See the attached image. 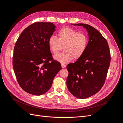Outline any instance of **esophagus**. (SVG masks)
Wrapping results in <instances>:
<instances>
[{
	"instance_id": "obj_1",
	"label": "esophagus",
	"mask_w": 123,
	"mask_h": 123,
	"mask_svg": "<svg viewBox=\"0 0 123 123\" xmlns=\"http://www.w3.org/2000/svg\"><path fill=\"white\" fill-rule=\"evenodd\" d=\"M61 67H62V68H65V67H66V65H65V64H61Z\"/></svg>"
}]
</instances>
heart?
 Here are the masks:
<instances>
[{
  "mask_svg": "<svg viewBox=\"0 0 123 123\" xmlns=\"http://www.w3.org/2000/svg\"><path fill=\"white\" fill-rule=\"evenodd\" d=\"M58 38L51 36L49 39V49L53 53L57 54L64 46V52L54 56L55 60L62 64H66L80 59L85 52L88 40L87 36L79 33L69 27H64L59 31Z\"/></svg>",
  "mask_w": 123,
  "mask_h": 123,
  "instance_id": "obj_1",
  "label": "heart"
}]
</instances>
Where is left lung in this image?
<instances>
[{"mask_svg":"<svg viewBox=\"0 0 123 123\" xmlns=\"http://www.w3.org/2000/svg\"><path fill=\"white\" fill-rule=\"evenodd\" d=\"M71 25L82 26L88 33L85 52L67 66V88L75 97L84 99L97 93L104 84L110 63L109 47L105 38L93 27L84 23Z\"/></svg>","mask_w":123,"mask_h":123,"instance_id":"obj_1","label":"left lung"}]
</instances>
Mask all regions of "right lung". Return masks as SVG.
Returning a JSON list of instances; mask_svg holds the SVG:
<instances>
[{"instance_id": "1", "label": "right lung", "mask_w": 123, "mask_h": 123, "mask_svg": "<svg viewBox=\"0 0 123 123\" xmlns=\"http://www.w3.org/2000/svg\"><path fill=\"white\" fill-rule=\"evenodd\" d=\"M55 31L56 26L51 22L34 23L24 30L15 44L14 72L22 89L31 94L46 92L62 69L60 63L53 60L48 45Z\"/></svg>"}]
</instances>
